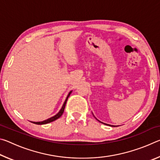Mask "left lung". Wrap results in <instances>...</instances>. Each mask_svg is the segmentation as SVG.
<instances>
[{"instance_id": "obj_1", "label": "left lung", "mask_w": 160, "mask_h": 160, "mask_svg": "<svg viewBox=\"0 0 160 160\" xmlns=\"http://www.w3.org/2000/svg\"><path fill=\"white\" fill-rule=\"evenodd\" d=\"M97 119V118H96ZM97 121H99V122L100 123H102V122H101V121H99L98 120V119H97ZM104 123V124H105V125H109V124H107V123ZM109 126H113V127H115V126H112V125H109Z\"/></svg>"}]
</instances>
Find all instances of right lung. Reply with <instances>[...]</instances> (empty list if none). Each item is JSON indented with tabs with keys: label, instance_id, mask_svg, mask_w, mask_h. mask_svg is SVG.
Returning a JSON list of instances; mask_svg holds the SVG:
<instances>
[{
	"label": "right lung",
	"instance_id": "right-lung-1",
	"mask_svg": "<svg viewBox=\"0 0 160 160\" xmlns=\"http://www.w3.org/2000/svg\"><path fill=\"white\" fill-rule=\"evenodd\" d=\"M71 92H72V91H70V92H69V94H68L66 99V100H65V102H64L63 104V107H62L61 110L59 111V112L58 113H56L55 116H52V117H51L47 119V120L43 121H39V122H33V121H31V122L34 123V124H37V125H43V124H47V123L52 122V121H56V119H58V118H60L61 116H62V114H63V113L64 109H65V107H66V102H67V100H68V99L70 94H71Z\"/></svg>",
	"mask_w": 160,
	"mask_h": 160
}]
</instances>
